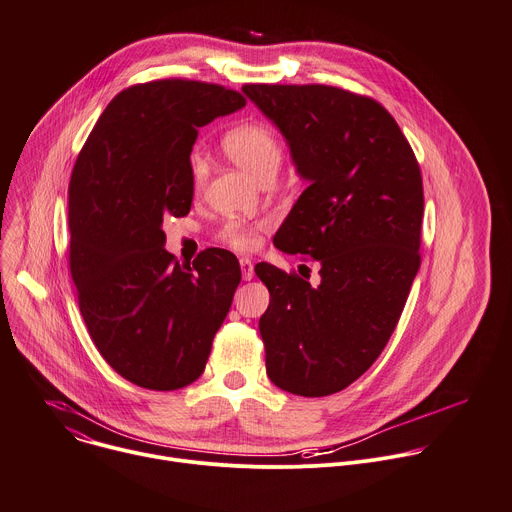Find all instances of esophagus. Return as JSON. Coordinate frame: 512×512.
<instances>
[{
	"label": "esophagus",
	"instance_id": "34e87169",
	"mask_svg": "<svg viewBox=\"0 0 512 512\" xmlns=\"http://www.w3.org/2000/svg\"><path fill=\"white\" fill-rule=\"evenodd\" d=\"M241 273H243V279L245 281H249V279H253V275H255V271H253V263H251V259H247V257H243L241 261Z\"/></svg>",
	"mask_w": 512,
	"mask_h": 512
}]
</instances>
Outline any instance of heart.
<instances>
[{
    "label": "heart",
    "instance_id": "1",
    "mask_svg": "<svg viewBox=\"0 0 512 512\" xmlns=\"http://www.w3.org/2000/svg\"><path fill=\"white\" fill-rule=\"evenodd\" d=\"M225 150L233 158L235 164H239L245 172H249L253 178L261 180L265 174L277 172L281 164V141L273 127L261 121H249L243 125L233 127L225 139ZM208 168L200 154H192L190 158V182L196 192H200L206 184ZM263 225H251L247 221H239L233 218L223 231L221 239L231 245L237 251H251L259 243V231Z\"/></svg>",
    "mask_w": 512,
    "mask_h": 512
}]
</instances>
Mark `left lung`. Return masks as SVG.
Here are the masks:
<instances>
[{"mask_svg": "<svg viewBox=\"0 0 512 512\" xmlns=\"http://www.w3.org/2000/svg\"><path fill=\"white\" fill-rule=\"evenodd\" d=\"M285 137L308 182L273 237L320 263L312 285L269 263L259 320L273 385L326 397L354 383L387 346L421 255L423 182L409 141L375 99L328 85H245Z\"/></svg>", "mask_w": 512, "mask_h": 512, "instance_id": "8db88e82", "label": "left lung"}]
</instances>
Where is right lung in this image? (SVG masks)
I'll use <instances>...</instances> for the list:
<instances>
[{"label": "right lung", "mask_w": 512, "mask_h": 512, "mask_svg": "<svg viewBox=\"0 0 512 512\" xmlns=\"http://www.w3.org/2000/svg\"><path fill=\"white\" fill-rule=\"evenodd\" d=\"M247 99L221 85L164 79L121 91L103 111L68 184L70 275L101 356L137 387L194 383L225 322L241 267L206 249L180 265L164 216H186L198 129Z\"/></svg>", "instance_id": "add662e5"}]
</instances>
